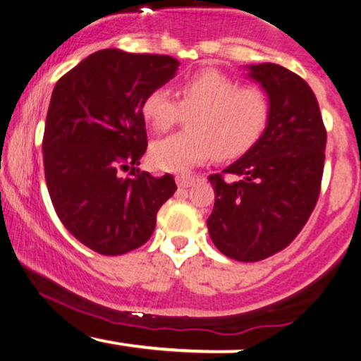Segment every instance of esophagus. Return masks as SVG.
Segmentation results:
<instances>
[{"mask_svg": "<svg viewBox=\"0 0 361 361\" xmlns=\"http://www.w3.org/2000/svg\"><path fill=\"white\" fill-rule=\"evenodd\" d=\"M195 178L193 176H188V175H178L176 176V185L180 186V188H188V186H192L195 183Z\"/></svg>", "mask_w": 361, "mask_h": 361, "instance_id": "obj_1", "label": "esophagus"}]
</instances>
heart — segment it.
<instances>
[{
	"label": "heart",
	"instance_id": "heart-1",
	"mask_svg": "<svg viewBox=\"0 0 361 361\" xmlns=\"http://www.w3.org/2000/svg\"><path fill=\"white\" fill-rule=\"evenodd\" d=\"M140 114L156 134L168 132L188 115V130L156 140L149 149L152 168L181 173L215 154L234 159L250 151L267 128L270 102L259 86H239L227 74L205 69L181 81L178 100L166 88L149 91Z\"/></svg>",
	"mask_w": 361,
	"mask_h": 361
}]
</instances>
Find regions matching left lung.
Segmentation results:
<instances>
[{
    "label": "left lung",
    "instance_id": "obj_1",
    "mask_svg": "<svg viewBox=\"0 0 361 361\" xmlns=\"http://www.w3.org/2000/svg\"><path fill=\"white\" fill-rule=\"evenodd\" d=\"M270 102L258 142L210 175L215 204L207 227L222 255L259 261L287 247L309 221L321 192L326 128L310 86L283 66L252 64Z\"/></svg>",
    "mask_w": 361,
    "mask_h": 361
}]
</instances>
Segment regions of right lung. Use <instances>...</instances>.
Here are the masks:
<instances>
[{"label":"right lung","mask_w":361,"mask_h":361,"mask_svg":"<svg viewBox=\"0 0 361 361\" xmlns=\"http://www.w3.org/2000/svg\"><path fill=\"white\" fill-rule=\"evenodd\" d=\"M171 56L103 49L52 91L42 140L45 183L57 217L78 241L105 256L137 250L175 178L139 171L147 149L144 97L175 78ZM120 171H130L128 177Z\"/></svg>","instance_id":"add662e5"}]
</instances>
